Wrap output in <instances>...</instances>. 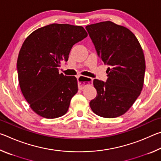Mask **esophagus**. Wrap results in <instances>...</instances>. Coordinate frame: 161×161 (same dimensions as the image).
<instances>
[{"label": "esophagus", "mask_w": 161, "mask_h": 161, "mask_svg": "<svg viewBox=\"0 0 161 161\" xmlns=\"http://www.w3.org/2000/svg\"><path fill=\"white\" fill-rule=\"evenodd\" d=\"M78 87L79 89L82 90L84 88H85L86 86L90 85L93 81V79L85 77V76H79L78 78Z\"/></svg>", "instance_id": "1"}]
</instances>
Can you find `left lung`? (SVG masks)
I'll return each instance as SVG.
<instances>
[{
	"label": "left lung",
	"instance_id": "obj_1",
	"mask_svg": "<svg viewBox=\"0 0 161 161\" xmlns=\"http://www.w3.org/2000/svg\"><path fill=\"white\" fill-rule=\"evenodd\" d=\"M98 56L105 64L106 82L95 79L97 94L89 102L92 110L103 118H116L131 107L143 89L146 62L142 47L133 32L113 22L86 26Z\"/></svg>",
	"mask_w": 161,
	"mask_h": 161
}]
</instances>
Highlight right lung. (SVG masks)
<instances>
[{
    "instance_id": "right-lung-1",
    "label": "right lung",
    "mask_w": 161,
    "mask_h": 161,
    "mask_svg": "<svg viewBox=\"0 0 161 161\" xmlns=\"http://www.w3.org/2000/svg\"><path fill=\"white\" fill-rule=\"evenodd\" d=\"M81 26L53 23L38 28L26 38L19 52V85L30 107L38 115L55 119L64 115L78 91L74 76L59 74L72 46L86 37Z\"/></svg>"
}]
</instances>
